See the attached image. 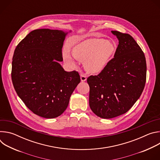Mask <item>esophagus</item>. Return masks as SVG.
Wrapping results in <instances>:
<instances>
[{"mask_svg":"<svg viewBox=\"0 0 160 160\" xmlns=\"http://www.w3.org/2000/svg\"><path fill=\"white\" fill-rule=\"evenodd\" d=\"M80 79L82 82H85L87 80V76L83 75V74H81L80 75Z\"/></svg>","mask_w":160,"mask_h":160,"instance_id":"1","label":"esophagus"}]
</instances>
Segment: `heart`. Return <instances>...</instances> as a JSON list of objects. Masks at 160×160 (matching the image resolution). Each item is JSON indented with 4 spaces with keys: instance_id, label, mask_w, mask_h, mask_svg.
<instances>
[{
    "instance_id": "heart-1",
    "label": "heart",
    "mask_w": 160,
    "mask_h": 160,
    "mask_svg": "<svg viewBox=\"0 0 160 160\" xmlns=\"http://www.w3.org/2000/svg\"><path fill=\"white\" fill-rule=\"evenodd\" d=\"M117 46L115 42L101 38H92L83 40L73 49L75 58L84 62L85 70L90 73H99L102 71L108 62L115 55ZM65 61L72 66L75 62L68 49L62 52Z\"/></svg>"
}]
</instances>
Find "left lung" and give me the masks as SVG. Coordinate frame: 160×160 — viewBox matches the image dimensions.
Wrapping results in <instances>:
<instances>
[{
	"label": "left lung",
	"instance_id": "obj_1",
	"mask_svg": "<svg viewBox=\"0 0 160 160\" xmlns=\"http://www.w3.org/2000/svg\"><path fill=\"white\" fill-rule=\"evenodd\" d=\"M119 43L117 51L98 75L87 79L90 87L89 106L102 118L127 112L142 94L146 81V61L143 51L127 33L111 31Z\"/></svg>",
	"mask_w": 160,
	"mask_h": 160
}]
</instances>
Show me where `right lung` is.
I'll list each match as a JSON object with an SVG mask.
<instances>
[{
    "label": "right lung",
    "instance_id": "right-lung-1",
    "mask_svg": "<svg viewBox=\"0 0 160 160\" xmlns=\"http://www.w3.org/2000/svg\"><path fill=\"white\" fill-rule=\"evenodd\" d=\"M67 33L38 29L28 33L16 46L11 78L20 99L34 114L45 118L60 116L80 82L78 72H67L62 48Z\"/></svg>",
    "mask_w": 160,
    "mask_h": 160
}]
</instances>
